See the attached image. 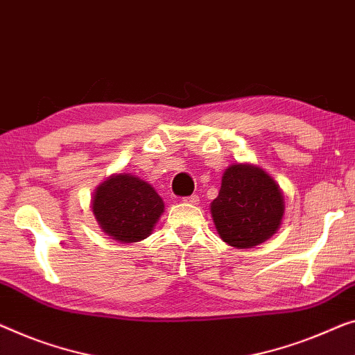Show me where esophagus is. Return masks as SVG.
Masks as SVG:
<instances>
[{
  "mask_svg": "<svg viewBox=\"0 0 355 355\" xmlns=\"http://www.w3.org/2000/svg\"><path fill=\"white\" fill-rule=\"evenodd\" d=\"M183 202H187V204H198L199 202V198L198 196H188V198H183Z\"/></svg>",
  "mask_w": 355,
  "mask_h": 355,
  "instance_id": "34e87169",
  "label": "esophagus"
}]
</instances>
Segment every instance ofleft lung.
<instances>
[{"label":"left lung","instance_id":"8db88e82","mask_svg":"<svg viewBox=\"0 0 355 355\" xmlns=\"http://www.w3.org/2000/svg\"><path fill=\"white\" fill-rule=\"evenodd\" d=\"M285 199L279 183L264 168L236 162L221 177L220 193L210 204L218 236L234 248H253L282 225Z\"/></svg>","mask_w":355,"mask_h":355}]
</instances>
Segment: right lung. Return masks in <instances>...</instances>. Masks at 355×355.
Returning <instances> with one entry per match:
<instances>
[{
    "instance_id": "obj_1",
    "label": "right lung",
    "mask_w": 355,
    "mask_h": 355,
    "mask_svg": "<svg viewBox=\"0 0 355 355\" xmlns=\"http://www.w3.org/2000/svg\"><path fill=\"white\" fill-rule=\"evenodd\" d=\"M91 209L105 234L121 244H132L151 234L164 214V200L145 180L113 173L95 188Z\"/></svg>"
}]
</instances>
